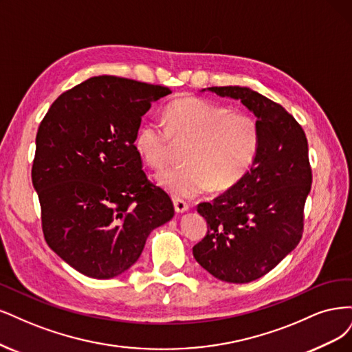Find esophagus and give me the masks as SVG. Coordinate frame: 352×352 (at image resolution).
Wrapping results in <instances>:
<instances>
[{
	"mask_svg": "<svg viewBox=\"0 0 352 352\" xmlns=\"http://www.w3.org/2000/svg\"><path fill=\"white\" fill-rule=\"evenodd\" d=\"M174 208L177 213H184L188 210V203L181 199H174Z\"/></svg>",
	"mask_w": 352,
	"mask_h": 352,
	"instance_id": "1",
	"label": "esophagus"
}]
</instances>
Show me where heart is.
Returning <instances> with one entry per match:
<instances>
[{"label": "heart", "instance_id": "1", "mask_svg": "<svg viewBox=\"0 0 352 352\" xmlns=\"http://www.w3.org/2000/svg\"><path fill=\"white\" fill-rule=\"evenodd\" d=\"M164 120L165 126L157 121L142 124L134 143L144 161L157 169L173 161L177 146H188L186 166L157 175L173 196L191 199L212 186L217 191L230 190L250 173L262 140L254 117L188 96L168 104Z\"/></svg>", "mask_w": 352, "mask_h": 352}]
</instances>
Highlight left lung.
I'll list each match as a JSON object with an SVG mask.
<instances>
[{
  "label": "left lung",
  "instance_id": "left-lung-1",
  "mask_svg": "<svg viewBox=\"0 0 352 352\" xmlns=\"http://www.w3.org/2000/svg\"><path fill=\"white\" fill-rule=\"evenodd\" d=\"M208 90L241 100L257 117L262 140L250 173L197 206L208 234L192 247V256L214 278L247 283L266 275L301 240L313 179L307 138L285 108L252 89Z\"/></svg>",
  "mask_w": 352,
  "mask_h": 352
}]
</instances>
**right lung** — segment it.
<instances>
[{
	"mask_svg": "<svg viewBox=\"0 0 352 352\" xmlns=\"http://www.w3.org/2000/svg\"><path fill=\"white\" fill-rule=\"evenodd\" d=\"M165 86L90 77L55 99L36 134L32 183L47 244L80 274L109 279L171 221L173 200L151 183L135 134Z\"/></svg>",
	"mask_w": 352,
	"mask_h": 352,
	"instance_id": "right-lung-1",
	"label": "right lung"
}]
</instances>
